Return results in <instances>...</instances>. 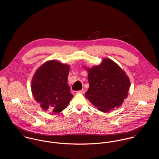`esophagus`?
I'll return each mask as SVG.
<instances>
[{
	"label": "esophagus",
	"instance_id": "34e87169",
	"mask_svg": "<svg viewBox=\"0 0 159 159\" xmlns=\"http://www.w3.org/2000/svg\"><path fill=\"white\" fill-rule=\"evenodd\" d=\"M85 93V90L84 89H82L80 90H79V91H73V94H76L77 93H81V94H84Z\"/></svg>",
	"mask_w": 159,
	"mask_h": 159
}]
</instances>
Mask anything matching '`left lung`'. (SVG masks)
Here are the masks:
<instances>
[{"instance_id":"8db88e82","label":"left lung","mask_w":159,"mask_h":159,"mask_svg":"<svg viewBox=\"0 0 159 159\" xmlns=\"http://www.w3.org/2000/svg\"><path fill=\"white\" fill-rule=\"evenodd\" d=\"M87 70L89 88L85 97L104 112L120 107L128 97L130 87L126 73L108 58L104 59L99 65Z\"/></svg>"}]
</instances>
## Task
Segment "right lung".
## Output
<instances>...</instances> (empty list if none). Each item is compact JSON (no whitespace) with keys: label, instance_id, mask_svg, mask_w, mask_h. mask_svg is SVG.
I'll list each match as a JSON object with an SVG mask.
<instances>
[{"label":"right lung","instance_id":"obj_1","mask_svg":"<svg viewBox=\"0 0 159 159\" xmlns=\"http://www.w3.org/2000/svg\"><path fill=\"white\" fill-rule=\"evenodd\" d=\"M69 70V65L53 60L43 63L36 71L31 82V91L43 110L56 114L69 104L74 97L67 84Z\"/></svg>","mask_w":159,"mask_h":159}]
</instances>
